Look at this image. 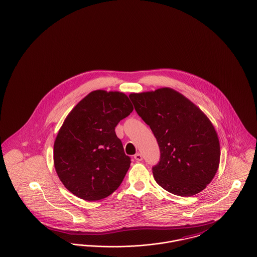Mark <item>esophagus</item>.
I'll use <instances>...</instances> for the list:
<instances>
[{
    "label": "esophagus",
    "mask_w": 257,
    "mask_h": 257,
    "mask_svg": "<svg viewBox=\"0 0 257 257\" xmlns=\"http://www.w3.org/2000/svg\"><path fill=\"white\" fill-rule=\"evenodd\" d=\"M135 159L137 160V162H140V161H142L143 157H142V155L140 154V153H137V154L135 155Z\"/></svg>",
    "instance_id": "1"
}]
</instances>
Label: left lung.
I'll return each instance as SVG.
<instances>
[{
	"label": "left lung",
	"mask_w": 257,
	"mask_h": 257,
	"mask_svg": "<svg viewBox=\"0 0 257 257\" xmlns=\"http://www.w3.org/2000/svg\"><path fill=\"white\" fill-rule=\"evenodd\" d=\"M130 98L159 144L160 162L152 168L156 182L181 197L203 191L220 161L219 140L211 121L194 103L170 87L132 93Z\"/></svg>",
	"instance_id": "obj_1"
}]
</instances>
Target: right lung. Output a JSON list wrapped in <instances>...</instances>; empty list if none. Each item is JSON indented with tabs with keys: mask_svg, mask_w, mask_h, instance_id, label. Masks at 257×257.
<instances>
[{
	"mask_svg": "<svg viewBox=\"0 0 257 257\" xmlns=\"http://www.w3.org/2000/svg\"><path fill=\"white\" fill-rule=\"evenodd\" d=\"M133 110L124 93L94 90L69 113L54 141L53 161L75 196L98 201L120 186L132 162L115 127Z\"/></svg>",
	"mask_w": 257,
	"mask_h": 257,
	"instance_id": "1",
	"label": "right lung"
}]
</instances>
